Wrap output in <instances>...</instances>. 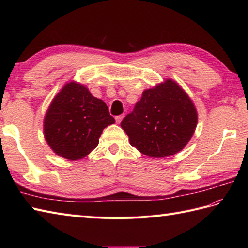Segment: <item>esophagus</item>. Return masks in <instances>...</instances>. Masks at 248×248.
<instances>
[{
    "label": "esophagus",
    "instance_id": "obj_1",
    "mask_svg": "<svg viewBox=\"0 0 248 248\" xmlns=\"http://www.w3.org/2000/svg\"><path fill=\"white\" fill-rule=\"evenodd\" d=\"M124 117V115H119V116H116V117H115V119H116V123H117V124H120V121L121 120H123V118Z\"/></svg>",
    "mask_w": 248,
    "mask_h": 248
}]
</instances>
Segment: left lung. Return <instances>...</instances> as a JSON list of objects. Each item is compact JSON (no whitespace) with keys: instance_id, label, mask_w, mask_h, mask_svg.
<instances>
[{"instance_id":"8db88e82","label":"left lung","mask_w":248,"mask_h":248,"mask_svg":"<svg viewBox=\"0 0 248 248\" xmlns=\"http://www.w3.org/2000/svg\"><path fill=\"white\" fill-rule=\"evenodd\" d=\"M131 146L151 157L177 154L191 140L197 112L186 92L167 80L143 93L132 112L120 123Z\"/></svg>"}]
</instances>
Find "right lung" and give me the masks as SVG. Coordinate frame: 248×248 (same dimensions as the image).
Here are the masks:
<instances>
[{
  "label": "right lung",
  "mask_w": 248,
  "mask_h": 248,
  "mask_svg": "<svg viewBox=\"0 0 248 248\" xmlns=\"http://www.w3.org/2000/svg\"><path fill=\"white\" fill-rule=\"evenodd\" d=\"M115 123L108 105L80 84H66L45 117V138L56 155L68 160L87 155L103 129Z\"/></svg>",
  "instance_id": "add662e5"
}]
</instances>
